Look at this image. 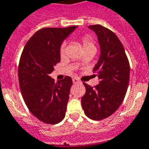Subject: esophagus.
Wrapping results in <instances>:
<instances>
[{
  "mask_svg": "<svg viewBox=\"0 0 149 149\" xmlns=\"http://www.w3.org/2000/svg\"><path fill=\"white\" fill-rule=\"evenodd\" d=\"M72 82L74 83V84H78V83H81V81H80L77 78L73 77V78H72Z\"/></svg>",
  "mask_w": 149,
  "mask_h": 149,
  "instance_id": "esophagus-1",
  "label": "esophagus"
}]
</instances>
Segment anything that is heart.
I'll return each mask as SVG.
<instances>
[{
  "mask_svg": "<svg viewBox=\"0 0 149 149\" xmlns=\"http://www.w3.org/2000/svg\"><path fill=\"white\" fill-rule=\"evenodd\" d=\"M81 42H82L83 48H84V50L89 49H95V44L92 40L91 37L89 36H83L81 38ZM65 43H63L60 47H59V55L60 57H63L65 55ZM82 62L79 61L78 64H81Z\"/></svg>",
  "mask_w": 149,
  "mask_h": 149,
  "instance_id": "b5f03b06",
  "label": "heart"
}]
</instances>
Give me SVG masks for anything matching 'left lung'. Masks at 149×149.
Instances as JSON below:
<instances>
[{"label":"left lung","instance_id":"left-lung-1","mask_svg":"<svg viewBox=\"0 0 149 149\" xmlns=\"http://www.w3.org/2000/svg\"><path fill=\"white\" fill-rule=\"evenodd\" d=\"M89 28L96 33L101 50L93 69L100 81L95 87L83 83L86 94L81 98V106L89 118L100 121L113 114L123 102L129 85L130 63L114 32L99 24Z\"/></svg>","mask_w":149,"mask_h":149}]
</instances>
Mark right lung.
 Instances as JSON below:
<instances>
[{
    "mask_svg": "<svg viewBox=\"0 0 149 149\" xmlns=\"http://www.w3.org/2000/svg\"><path fill=\"white\" fill-rule=\"evenodd\" d=\"M77 26L45 28L28 40L19 64L22 96L33 116L46 124H57L64 118L72 81L66 76L54 82L49 74L60 62L59 47Z\"/></svg>",
    "mask_w": 149,
    "mask_h": 149,
    "instance_id": "right-lung-1",
    "label": "right lung"
}]
</instances>
